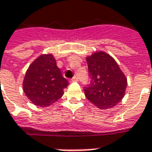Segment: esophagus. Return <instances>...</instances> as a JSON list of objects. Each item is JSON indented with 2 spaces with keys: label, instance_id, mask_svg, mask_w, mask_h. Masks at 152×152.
Segmentation results:
<instances>
[{
  "label": "esophagus",
  "instance_id": "34e87169",
  "mask_svg": "<svg viewBox=\"0 0 152 152\" xmlns=\"http://www.w3.org/2000/svg\"><path fill=\"white\" fill-rule=\"evenodd\" d=\"M71 81H72V82H74V81H78V78H77L76 76H74L72 80H71Z\"/></svg>",
  "mask_w": 152,
  "mask_h": 152
}]
</instances>
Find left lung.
I'll list each match as a JSON object with an SVG mask.
<instances>
[{"label": "left lung", "mask_w": 152, "mask_h": 152, "mask_svg": "<svg viewBox=\"0 0 152 152\" xmlns=\"http://www.w3.org/2000/svg\"><path fill=\"white\" fill-rule=\"evenodd\" d=\"M86 60L91 76V84L84 88L86 98L102 110L116 106L125 96L127 78L115 59L105 51H96Z\"/></svg>", "instance_id": "obj_1"}]
</instances>
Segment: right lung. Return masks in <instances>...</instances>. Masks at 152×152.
Wrapping results in <instances>:
<instances>
[{"instance_id":"right-lung-1","label":"right lung","mask_w":152,"mask_h":152,"mask_svg":"<svg viewBox=\"0 0 152 152\" xmlns=\"http://www.w3.org/2000/svg\"><path fill=\"white\" fill-rule=\"evenodd\" d=\"M23 91L34 105L46 107L61 97L68 81L61 75L52 54H41L29 66Z\"/></svg>"}]
</instances>
